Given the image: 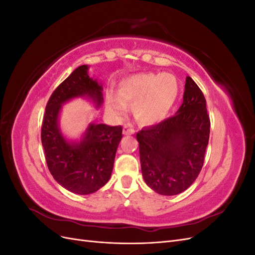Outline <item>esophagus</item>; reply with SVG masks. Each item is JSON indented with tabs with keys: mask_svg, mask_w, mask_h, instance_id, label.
<instances>
[{
	"mask_svg": "<svg viewBox=\"0 0 255 255\" xmlns=\"http://www.w3.org/2000/svg\"><path fill=\"white\" fill-rule=\"evenodd\" d=\"M134 132H135V130L132 128H130V126H128V125H126L125 128H123V134H125V135H132Z\"/></svg>",
	"mask_w": 255,
	"mask_h": 255,
	"instance_id": "obj_1",
	"label": "esophagus"
}]
</instances>
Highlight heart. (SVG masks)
<instances>
[{
    "label": "heart",
    "mask_w": 255,
    "mask_h": 255,
    "mask_svg": "<svg viewBox=\"0 0 255 255\" xmlns=\"http://www.w3.org/2000/svg\"><path fill=\"white\" fill-rule=\"evenodd\" d=\"M117 94L118 98H107L110 110L121 113L126 104H133L135 118L143 125H152L163 120L171 110L179 94V84L169 73H141L122 80Z\"/></svg>",
    "instance_id": "1"
}]
</instances>
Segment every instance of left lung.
<instances>
[{
    "label": "left lung",
    "instance_id": "8db88e82",
    "mask_svg": "<svg viewBox=\"0 0 255 255\" xmlns=\"http://www.w3.org/2000/svg\"><path fill=\"white\" fill-rule=\"evenodd\" d=\"M210 128L203 92L187 76L176 114L136 135L146 185L164 196L186 190L202 169Z\"/></svg>",
    "mask_w": 255,
    "mask_h": 255
}]
</instances>
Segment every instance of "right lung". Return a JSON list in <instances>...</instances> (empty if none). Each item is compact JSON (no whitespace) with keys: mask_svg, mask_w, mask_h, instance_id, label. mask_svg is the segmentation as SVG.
Wrapping results in <instances>:
<instances>
[{"mask_svg":"<svg viewBox=\"0 0 255 255\" xmlns=\"http://www.w3.org/2000/svg\"><path fill=\"white\" fill-rule=\"evenodd\" d=\"M80 66L53 91L45 106L41 126V142L45 161L57 183L69 191L88 195L109 182L122 127L90 125L78 143L68 142L61 135L57 118L61 104L73 98L87 96L101 105L102 86Z\"/></svg>","mask_w":255,"mask_h":255,"instance_id":"1","label":"right lung"}]
</instances>
